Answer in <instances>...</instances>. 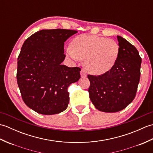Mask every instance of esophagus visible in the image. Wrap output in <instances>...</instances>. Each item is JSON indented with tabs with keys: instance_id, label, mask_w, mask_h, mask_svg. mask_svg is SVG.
<instances>
[{
	"instance_id": "obj_1",
	"label": "esophagus",
	"mask_w": 153,
	"mask_h": 153,
	"mask_svg": "<svg viewBox=\"0 0 153 153\" xmlns=\"http://www.w3.org/2000/svg\"><path fill=\"white\" fill-rule=\"evenodd\" d=\"M80 74H81V76L82 77H87V74L85 72V71L84 70H82L80 71Z\"/></svg>"
}]
</instances>
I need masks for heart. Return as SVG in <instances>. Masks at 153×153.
Returning a JSON list of instances; mask_svg holds the SVG:
<instances>
[{
	"label": "heart",
	"mask_w": 153,
	"mask_h": 153,
	"mask_svg": "<svg viewBox=\"0 0 153 153\" xmlns=\"http://www.w3.org/2000/svg\"><path fill=\"white\" fill-rule=\"evenodd\" d=\"M120 53L119 44L111 39L82 34L75 37L66 54L71 60H84L86 70L97 76L106 74L114 67Z\"/></svg>",
	"instance_id": "b5f03b06"
}]
</instances>
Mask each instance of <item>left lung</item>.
<instances>
[{"instance_id": "8db88e82", "label": "left lung", "mask_w": 153, "mask_h": 153, "mask_svg": "<svg viewBox=\"0 0 153 153\" xmlns=\"http://www.w3.org/2000/svg\"><path fill=\"white\" fill-rule=\"evenodd\" d=\"M120 53L116 65L106 74L88 75L89 93L93 105L100 111L116 112L130 104L140 79L141 58L134 45L118 35Z\"/></svg>"}]
</instances>
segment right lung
<instances>
[{"mask_svg": "<svg viewBox=\"0 0 153 153\" xmlns=\"http://www.w3.org/2000/svg\"><path fill=\"white\" fill-rule=\"evenodd\" d=\"M77 31L42 30L27 38L18 58L17 82L22 99L39 114L53 115L66 110L68 87L80 78L81 69L62 64L64 42Z\"/></svg>", "mask_w": 153, "mask_h": 153, "instance_id": "1", "label": "right lung"}]
</instances>
